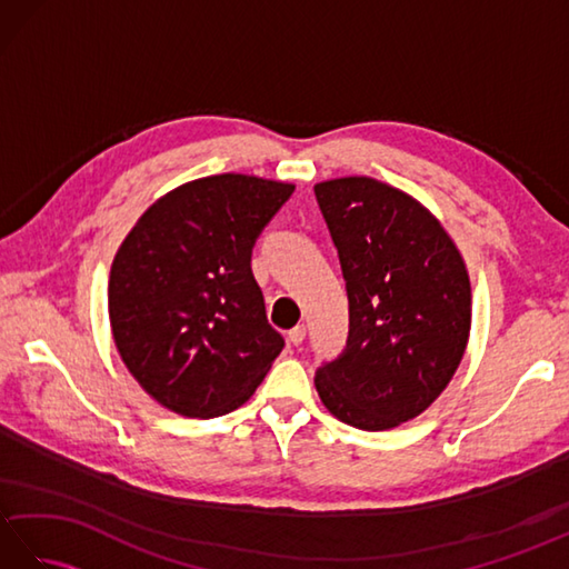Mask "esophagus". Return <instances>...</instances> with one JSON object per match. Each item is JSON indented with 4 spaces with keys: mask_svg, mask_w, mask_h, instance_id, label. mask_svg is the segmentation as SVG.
<instances>
[{
    "mask_svg": "<svg viewBox=\"0 0 569 569\" xmlns=\"http://www.w3.org/2000/svg\"><path fill=\"white\" fill-rule=\"evenodd\" d=\"M303 340H306V325H296V328L288 332V342L298 347Z\"/></svg>",
    "mask_w": 569,
    "mask_h": 569,
    "instance_id": "1",
    "label": "esophagus"
}]
</instances>
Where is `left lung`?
Instances as JSON below:
<instances>
[{"mask_svg": "<svg viewBox=\"0 0 569 569\" xmlns=\"http://www.w3.org/2000/svg\"><path fill=\"white\" fill-rule=\"evenodd\" d=\"M316 198L349 298L347 349L318 369L316 389L347 426L391 430L420 416L465 357L467 266L426 204L377 178L322 180Z\"/></svg>", "mask_w": 569, "mask_h": 569, "instance_id": "8db88e82", "label": "left lung"}]
</instances>
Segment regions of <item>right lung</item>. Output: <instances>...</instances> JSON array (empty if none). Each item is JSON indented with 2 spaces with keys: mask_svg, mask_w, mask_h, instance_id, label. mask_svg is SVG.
Instances as JSON below:
<instances>
[{
  "mask_svg": "<svg viewBox=\"0 0 569 569\" xmlns=\"http://www.w3.org/2000/svg\"><path fill=\"white\" fill-rule=\"evenodd\" d=\"M293 190L244 173L190 180L156 200L117 249L107 288L117 352L163 408L224 416L281 355L251 249Z\"/></svg>",
  "mask_w": 569,
  "mask_h": 569,
  "instance_id": "obj_1",
  "label": "right lung"
}]
</instances>
